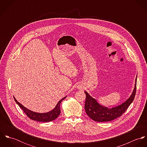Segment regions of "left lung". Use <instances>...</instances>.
I'll list each match as a JSON object with an SVG mask.
<instances>
[{
	"label": "left lung",
	"mask_w": 147,
	"mask_h": 147,
	"mask_svg": "<svg viewBox=\"0 0 147 147\" xmlns=\"http://www.w3.org/2000/svg\"><path fill=\"white\" fill-rule=\"evenodd\" d=\"M136 78L134 89L129 98L121 105L111 109H108L100 105L86 92H84L86 94L84 108L87 115L92 119L96 122H109L121 116L134 100L136 91Z\"/></svg>",
	"instance_id": "1"
}]
</instances>
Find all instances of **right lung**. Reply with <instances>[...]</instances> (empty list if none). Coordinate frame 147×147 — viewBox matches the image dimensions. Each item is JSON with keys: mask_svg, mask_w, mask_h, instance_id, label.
Masks as SVG:
<instances>
[{"mask_svg": "<svg viewBox=\"0 0 147 147\" xmlns=\"http://www.w3.org/2000/svg\"><path fill=\"white\" fill-rule=\"evenodd\" d=\"M67 96L63 97L62 100H61L55 108L52 110L51 111L45 113H36L34 111H32L27 108L25 107L22 105H21L20 103H19L16 98L13 97L16 102L17 104L20 107V108L22 109V110L24 111V113L26 114V115L31 119L33 121H36L38 122H50L52 121H54L55 119L61 113V109H60V105L61 102L63 101L64 99L66 98Z\"/></svg>", "mask_w": 147, "mask_h": 147, "instance_id": "add662e5", "label": "right lung"}]
</instances>
